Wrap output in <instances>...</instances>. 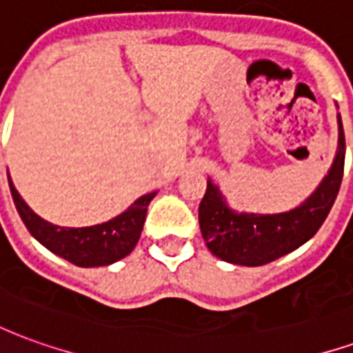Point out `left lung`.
Masks as SVG:
<instances>
[{
  "label": "left lung",
  "instance_id": "8db88e82",
  "mask_svg": "<svg viewBox=\"0 0 353 353\" xmlns=\"http://www.w3.org/2000/svg\"><path fill=\"white\" fill-rule=\"evenodd\" d=\"M339 151L325 179L301 206L276 215L234 214L227 208L221 192L208 181L199 206L202 238L215 257L234 265L261 266L288 255L308 242L331 212L344 174V128L339 117Z\"/></svg>",
  "mask_w": 353,
  "mask_h": 353
}]
</instances>
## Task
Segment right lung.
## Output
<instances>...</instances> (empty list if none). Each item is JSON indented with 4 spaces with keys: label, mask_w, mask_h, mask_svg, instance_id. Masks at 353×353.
I'll return each instance as SVG.
<instances>
[{
    "label": "right lung",
    "mask_w": 353,
    "mask_h": 353,
    "mask_svg": "<svg viewBox=\"0 0 353 353\" xmlns=\"http://www.w3.org/2000/svg\"><path fill=\"white\" fill-rule=\"evenodd\" d=\"M9 189L20 219L24 221L30 234L47 250L77 266H105L126 257L138 244L145 223L147 206L154 199V192H149L111 221L85 229H68L57 227L34 214L20 199L11 179Z\"/></svg>",
    "instance_id": "right-lung-1"
}]
</instances>
